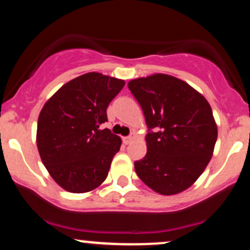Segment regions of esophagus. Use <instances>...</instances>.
I'll use <instances>...</instances> for the list:
<instances>
[{"label":"esophagus","mask_w":250,"mask_h":250,"mask_svg":"<svg viewBox=\"0 0 250 250\" xmlns=\"http://www.w3.org/2000/svg\"><path fill=\"white\" fill-rule=\"evenodd\" d=\"M135 139V135H129V136H125V137H123L122 139V141H123V143H125V145H129V143H130L131 141H133V140Z\"/></svg>","instance_id":"esophagus-1"}]
</instances>
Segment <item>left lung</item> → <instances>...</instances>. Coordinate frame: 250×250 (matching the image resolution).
<instances>
[{
    "mask_svg": "<svg viewBox=\"0 0 250 250\" xmlns=\"http://www.w3.org/2000/svg\"><path fill=\"white\" fill-rule=\"evenodd\" d=\"M128 88L149 129L147 154L135 162L137 176L161 195L186 190L207 167L217 140L208 101L188 83L166 74L131 80Z\"/></svg>",
    "mask_w": 250,
    "mask_h": 250,
    "instance_id": "obj_1",
    "label": "left lung"
}]
</instances>
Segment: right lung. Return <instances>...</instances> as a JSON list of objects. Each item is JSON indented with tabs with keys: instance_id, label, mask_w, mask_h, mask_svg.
I'll return each instance as SVG.
<instances>
[{
	"instance_id": "right-lung-1",
	"label": "right lung",
	"mask_w": 250,
	"mask_h": 250,
	"mask_svg": "<svg viewBox=\"0 0 250 250\" xmlns=\"http://www.w3.org/2000/svg\"><path fill=\"white\" fill-rule=\"evenodd\" d=\"M123 80L87 73L63 84L43 105L37 121L40 156L54 181L70 193H87L107 179L121 139L109 129L107 108Z\"/></svg>"
}]
</instances>
